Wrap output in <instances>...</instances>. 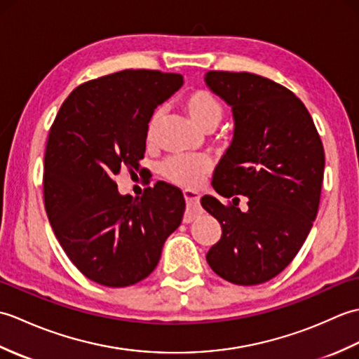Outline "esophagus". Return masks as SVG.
Segmentation results:
<instances>
[{
	"instance_id": "obj_1",
	"label": "esophagus",
	"mask_w": 359,
	"mask_h": 359,
	"mask_svg": "<svg viewBox=\"0 0 359 359\" xmlns=\"http://www.w3.org/2000/svg\"><path fill=\"white\" fill-rule=\"evenodd\" d=\"M184 197H185V202L188 205V208H199L201 205V196L194 193V191H184ZM196 217V212H187L185 217H184V222H191V220Z\"/></svg>"
}]
</instances>
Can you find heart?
Masks as SVG:
<instances>
[{
  "label": "heart",
  "instance_id": "obj_1",
  "mask_svg": "<svg viewBox=\"0 0 359 359\" xmlns=\"http://www.w3.org/2000/svg\"><path fill=\"white\" fill-rule=\"evenodd\" d=\"M182 108L189 120L203 131L215 129L224 117V106L219 98L207 89H196L188 93L182 100ZM162 120V109L151 114L147 123V140L154 139L157 128ZM212 165L207 157L196 156H172L160 166V171L172 184L184 188H197L211 172Z\"/></svg>",
  "mask_w": 359,
  "mask_h": 359
}]
</instances>
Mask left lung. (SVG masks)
I'll list each match as a JSON object with an SVG mask.
<instances>
[{
	"mask_svg": "<svg viewBox=\"0 0 359 359\" xmlns=\"http://www.w3.org/2000/svg\"><path fill=\"white\" fill-rule=\"evenodd\" d=\"M207 86L231 106L234 135L202 207L222 226L208 265L231 284L257 285L293 261L313 226L324 148L313 118L292 90L250 72L210 71ZM245 195L249 210L237 208Z\"/></svg>",
	"mask_w": 359,
	"mask_h": 359,
	"instance_id": "obj_1",
	"label": "left lung"
}]
</instances>
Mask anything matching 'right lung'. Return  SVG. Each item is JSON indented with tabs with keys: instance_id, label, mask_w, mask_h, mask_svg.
Returning a JSON list of instances; mask_svg holds the SVG:
<instances>
[{
	"instance_id": "1",
	"label": "right lung",
	"mask_w": 359,
	"mask_h": 359,
	"mask_svg": "<svg viewBox=\"0 0 359 359\" xmlns=\"http://www.w3.org/2000/svg\"><path fill=\"white\" fill-rule=\"evenodd\" d=\"M184 85L180 74L126 69L83 83L60 108L44 154V208L71 262L90 280L128 287L154 271L185 211L179 188L157 182L121 196L114 177L139 171L147 123Z\"/></svg>"
}]
</instances>
